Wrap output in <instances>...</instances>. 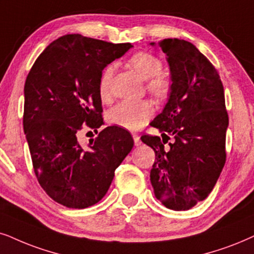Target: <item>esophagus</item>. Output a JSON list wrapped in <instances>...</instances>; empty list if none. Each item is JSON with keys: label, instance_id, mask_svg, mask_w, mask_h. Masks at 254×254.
I'll return each instance as SVG.
<instances>
[{"label": "esophagus", "instance_id": "esophagus-1", "mask_svg": "<svg viewBox=\"0 0 254 254\" xmlns=\"http://www.w3.org/2000/svg\"><path fill=\"white\" fill-rule=\"evenodd\" d=\"M133 142H134V145L136 146H139L140 144H142V142H140V137L137 136V134H133Z\"/></svg>", "mask_w": 254, "mask_h": 254}]
</instances>
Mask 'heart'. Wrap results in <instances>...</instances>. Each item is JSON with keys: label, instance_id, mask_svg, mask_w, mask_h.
I'll return each mask as SVG.
<instances>
[{"label": "heart", "instance_id": "heart-1", "mask_svg": "<svg viewBox=\"0 0 254 254\" xmlns=\"http://www.w3.org/2000/svg\"><path fill=\"white\" fill-rule=\"evenodd\" d=\"M130 68L140 78L149 79L147 89L156 97H164L169 92V82L159 75L162 71V62L158 57L145 51L132 55L127 61ZM112 76V66L103 70L99 81V94L105 99L109 96V88ZM152 116V107L146 101H122L112 107L107 114V121L115 127L130 131H137L145 125Z\"/></svg>", "mask_w": 254, "mask_h": 254}]
</instances>
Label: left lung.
I'll return each instance as SVG.
<instances>
[{
  "instance_id": "left-lung-1",
  "label": "left lung",
  "mask_w": 254,
  "mask_h": 254,
  "mask_svg": "<svg viewBox=\"0 0 254 254\" xmlns=\"http://www.w3.org/2000/svg\"><path fill=\"white\" fill-rule=\"evenodd\" d=\"M158 44L171 86L164 109L151 122L162 134L142 136V142L156 153L150 172L156 198L168 208L185 211L204 200L219 178L229 116L219 73L195 46L178 38Z\"/></svg>"
}]
</instances>
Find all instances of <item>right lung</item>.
<instances>
[{
	"label": "right lung",
	"instance_id": "1",
	"mask_svg": "<svg viewBox=\"0 0 254 254\" xmlns=\"http://www.w3.org/2000/svg\"><path fill=\"white\" fill-rule=\"evenodd\" d=\"M133 46L68 34L35 61L24 84L23 127L37 181L50 198L70 208H85L107 193L133 146L127 130L108 127L86 146L82 125L103 124L102 71Z\"/></svg>",
	"mask_w": 254,
	"mask_h": 254
}]
</instances>
